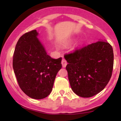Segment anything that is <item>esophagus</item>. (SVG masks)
Returning a JSON list of instances; mask_svg holds the SVG:
<instances>
[{
	"label": "esophagus",
	"instance_id": "obj_1",
	"mask_svg": "<svg viewBox=\"0 0 121 121\" xmlns=\"http://www.w3.org/2000/svg\"><path fill=\"white\" fill-rule=\"evenodd\" d=\"M61 64H62V67L65 68V66H66V65H67V62H66V61L65 60V59H63L61 61Z\"/></svg>",
	"mask_w": 121,
	"mask_h": 121
}]
</instances>
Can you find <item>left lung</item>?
I'll return each instance as SVG.
<instances>
[{
    "mask_svg": "<svg viewBox=\"0 0 121 121\" xmlns=\"http://www.w3.org/2000/svg\"><path fill=\"white\" fill-rule=\"evenodd\" d=\"M66 69L72 91L78 96L88 98L105 88L110 80L114 54L109 43L99 41L66 54Z\"/></svg>",
    "mask_w": 121,
    "mask_h": 121,
    "instance_id": "left-lung-1",
    "label": "left lung"
}]
</instances>
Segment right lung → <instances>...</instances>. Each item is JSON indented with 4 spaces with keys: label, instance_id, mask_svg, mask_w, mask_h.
Wrapping results in <instances>:
<instances>
[{
    "label": "right lung",
    "instance_id": "add662e5",
    "mask_svg": "<svg viewBox=\"0 0 121 121\" xmlns=\"http://www.w3.org/2000/svg\"><path fill=\"white\" fill-rule=\"evenodd\" d=\"M32 30L18 40L13 56V68L20 89L32 98L40 99L49 95L57 73L62 67V58L47 55Z\"/></svg>",
    "mask_w": 121,
    "mask_h": 121
}]
</instances>
